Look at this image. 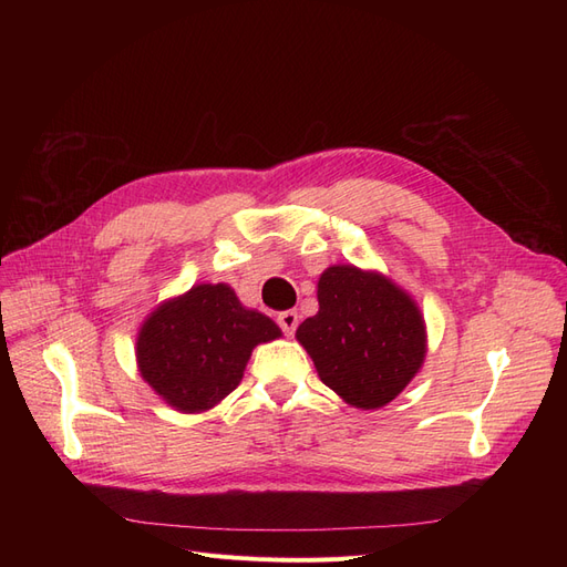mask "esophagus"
Masks as SVG:
<instances>
[{
    "instance_id": "obj_1",
    "label": "esophagus",
    "mask_w": 567,
    "mask_h": 567,
    "mask_svg": "<svg viewBox=\"0 0 567 567\" xmlns=\"http://www.w3.org/2000/svg\"><path fill=\"white\" fill-rule=\"evenodd\" d=\"M277 323L281 326V331H284L286 336H293V333H296V329H298V323H300V315H298L296 310L279 312Z\"/></svg>"
}]
</instances>
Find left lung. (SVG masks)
Segmentation results:
<instances>
[{"label": "left lung", "mask_w": 567, "mask_h": 567, "mask_svg": "<svg viewBox=\"0 0 567 567\" xmlns=\"http://www.w3.org/2000/svg\"><path fill=\"white\" fill-rule=\"evenodd\" d=\"M319 312L296 338L323 385L354 409H381L421 371L425 319L402 286L373 269L331 265L317 284Z\"/></svg>", "instance_id": "1"}]
</instances>
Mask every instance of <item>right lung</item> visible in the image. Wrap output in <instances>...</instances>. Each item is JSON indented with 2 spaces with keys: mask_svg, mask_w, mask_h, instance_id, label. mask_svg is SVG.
Here are the masks:
<instances>
[{
  "mask_svg": "<svg viewBox=\"0 0 567 567\" xmlns=\"http://www.w3.org/2000/svg\"><path fill=\"white\" fill-rule=\"evenodd\" d=\"M277 338L279 326L241 305L229 284H196L144 319L136 369L165 404L200 414L241 383L252 350Z\"/></svg>",
  "mask_w": 567,
  "mask_h": 567,
  "instance_id": "obj_1",
  "label": "right lung"
}]
</instances>
